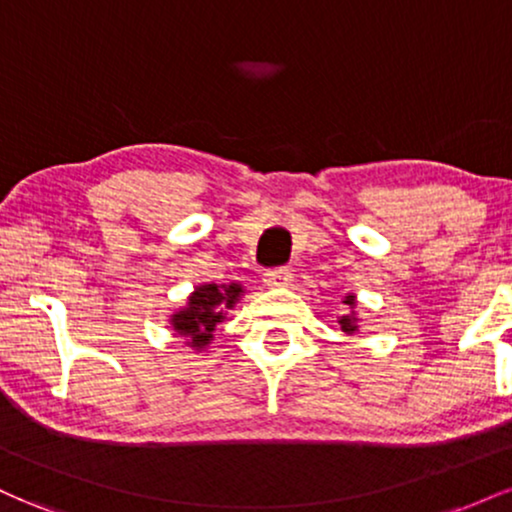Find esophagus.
<instances>
[{
  "mask_svg": "<svg viewBox=\"0 0 512 512\" xmlns=\"http://www.w3.org/2000/svg\"><path fill=\"white\" fill-rule=\"evenodd\" d=\"M293 281V274L289 267H274L264 272V284L267 286H289Z\"/></svg>",
  "mask_w": 512,
  "mask_h": 512,
  "instance_id": "obj_1",
  "label": "esophagus"
}]
</instances>
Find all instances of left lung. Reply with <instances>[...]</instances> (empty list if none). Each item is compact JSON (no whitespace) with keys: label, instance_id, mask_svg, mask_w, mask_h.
<instances>
[{"label":"left lung","instance_id":"left-lung-1","mask_svg":"<svg viewBox=\"0 0 512 512\" xmlns=\"http://www.w3.org/2000/svg\"><path fill=\"white\" fill-rule=\"evenodd\" d=\"M344 303H346V305H354V296H346ZM339 325H342V330H344L346 334H354V332L358 330L356 317H351V315H344L342 320H339Z\"/></svg>","mask_w":512,"mask_h":512}]
</instances>
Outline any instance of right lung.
I'll return each mask as SVG.
<instances>
[{"mask_svg":"<svg viewBox=\"0 0 512 512\" xmlns=\"http://www.w3.org/2000/svg\"><path fill=\"white\" fill-rule=\"evenodd\" d=\"M240 293H243V289H240L238 284L199 286V289L190 296L187 308L175 313L173 320H170L175 332L190 337L187 344L202 349V346H207L211 342V337H214V327L223 320V310L233 308V303L238 301Z\"/></svg>","mask_w":512,"mask_h":512,"instance_id":"1","label":"right lung"}]
</instances>
